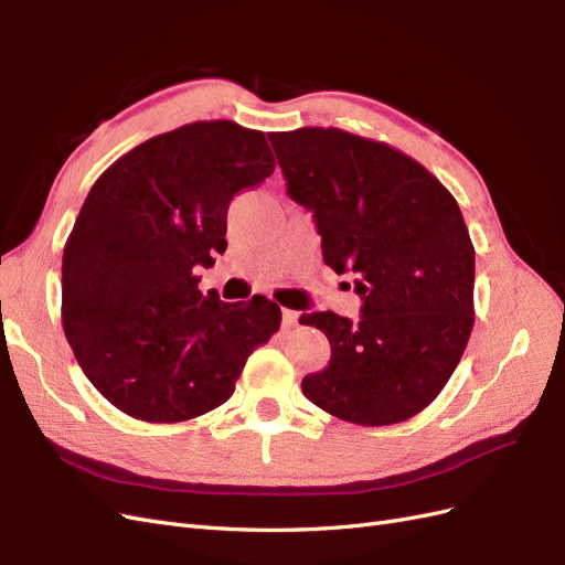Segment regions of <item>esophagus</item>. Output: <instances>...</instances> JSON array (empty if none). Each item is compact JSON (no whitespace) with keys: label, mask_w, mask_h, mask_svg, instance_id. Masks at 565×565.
Here are the masks:
<instances>
[{"label":"esophagus","mask_w":565,"mask_h":565,"mask_svg":"<svg viewBox=\"0 0 565 565\" xmlns=\"http://www.w3.org/2000/svg\"><path fill=\"white\" fill-rule=\"evenodd\" d=\"M299 324V313L292 309H282V328L285 330H292Z\"/></svg>","instance_id":"esophagus-1"}]
</instances>
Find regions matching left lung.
<instances>
[{"instance_id": "left-lung-1", "label": "left lung", "mask_w": 565, "mask_h": 565, "mask_svg": "<svg viewBox=\"0 0 565 565\" xmlns=\"http://www.w3.org/2000/svg\"><path fill=\"white\" fill-rule=\"evenodd\" d=\"M287 193L316 216L322 259L353 270L358 322L303 313L330 341V365L303 396L361 426L398 424L448 384L473 328V245L452 193L384 141L337 127L273 131Z\"/></svg>"}]
</instances>
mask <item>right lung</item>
<instances>
[{
    "label": "right lung",
    "mask_w": 565,
    "mask_h": 565,
    "mask_svg": "<svg viewBox=\"0 0 565 565\" xmlns=\"http://www.w3.org/2000/svg\"><path fill=\"white\" fill-rule=\"evenodd\" d=\"M276 169L264 131L202 119L115 160L63 249L61 318L82 372L125 415L177 424L224 405L280 306L202 295L235 193Z\"/></svg>",
    "instance_id": "add662e5"
}]
</instances>
